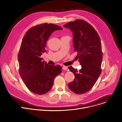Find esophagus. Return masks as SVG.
Returning <instances> with one entry per match:
<instances>
[{"label": "esophagus", "instance_id": "1", "mask_svg": "<svg viewBox=\"0 0 122 122\" xmlns=\"http://www.w3.org/2000/svg\"><path fill=\"white\" fill-rule=\"evenodd\" d=\"M62 69H63V70H66L67 69V67L66 66H63L62 67Z\"/></svg>", "mask_w": 122, "mask_h": 122}]
</instances>
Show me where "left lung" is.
Segmentation results:
<instances>
[{
  "mask_svg": "<svg viewBox=\"0 0 122 122\" xmlns=\"http://www.w3.org/2000/svg\"><path fill=\"white\" fill-rule=\"evenodd\" d=\"M73 32L75 51L77 54L81 68L77 70L68 67L75 75L73 82L68 84L69 89L76 94L89 92L94 85L102 72V53L100 38L94 28L87 21L76 20L64 25Z\"/></svg>",
  "mask_w": 122,
  "mask_h": 122,
  "instance_id": "left-lung-1",
  "label": "left lung"
}]
</instances>
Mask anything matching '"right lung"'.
Returning a JSON list of instances; mask_svg holds the SVG:
<instances>
[{"label": "right lung", "instance_id": "obj_1", "mask_svg": "<svg viewBox=\"0 0 122 122\" xmlns=\"http://www.w3.org/2000/svg\"><path fill=\"white\" fill-rule=\"evenodd\" d=\"M62 29L52 23H43L30 28L23 38L18 55L19 73L27 88L35 94L48 92L54 78L62 71L60 66L48 65L41 56L46 51V44L52 33Z\"/></svg>", "mask_w": 122, "mask_h": 122}]
</instances>
